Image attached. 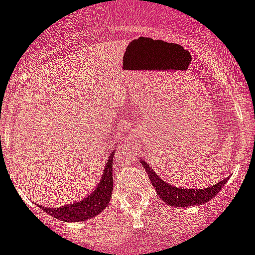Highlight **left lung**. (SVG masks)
I'll return each instance as SVG.
<instances>
[{
    "label": "left lung",
    "mask_w": 255,
    "mask_h": 255,
    "mask_svg": "<svg viewBox=\"0 0 255 255\" xmlns=\"http://www.w3.org/2000/svg\"><path fill=\"white\" fill-rule=\"evenodd\" d=\"M140 163L144 166V169L148 173V177L150 179L151 185L156 190V194L159 195L164 202L173 207H186L194 206V205L206 204L212 197H215L218 192L222 190L223 185L228 180L226 177L225 180L220 181L218 184L213 186L207 187V189H185V187H176L174 185L168 184L160 179V176L150 168L148 163L143 159H140Z\"/></svg>",
    "instance_id": "1"
}]
</instances>
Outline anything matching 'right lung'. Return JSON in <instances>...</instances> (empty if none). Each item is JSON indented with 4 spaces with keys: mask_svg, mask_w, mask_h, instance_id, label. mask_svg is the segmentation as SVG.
I'll return each mask as SVG.
<instances>
[{
    "mask_svg": "<svg viewBox=\"0 0 255 255\" xmlns=\"http://www.w3.org/2000/svg\"><path fill=\"white\" fill-rule=\"evenodd\" d=\"M115 151H111L105 166L101 180L96 189L79 202L64 205L61 207L39 206L48 215L64 222H80L95 217L101 213L109 205L112 196L113 179H112V161Z\"/></svg>",
    "mask_w": 255,
    "mask_h": 255,
    "instance_id": "add662e5",
    "label": "right lung"
}]
</instances>
